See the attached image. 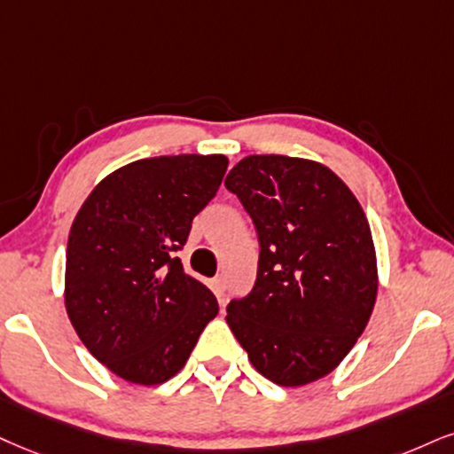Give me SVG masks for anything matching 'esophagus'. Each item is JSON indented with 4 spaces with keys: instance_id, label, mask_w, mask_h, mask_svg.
I'll return each instance as SVG.
<instances>
[{
    "instance_id": "1",
    "label": "esophagus",
    "mask_w": 454,
    "mask_h": 454,
    "mask_svg": "<svg viewBox=\"0 0 454 454\" xmlns=\"http://www.w3.org/2000/svg\"><path fill=\"white\" fill-rule=\"evenodd\" d=\"M210 288H212V293L218 296V299H223V296H225V278H223V276L212 278L210 279Z\"/></svg>"
}]
</instances>
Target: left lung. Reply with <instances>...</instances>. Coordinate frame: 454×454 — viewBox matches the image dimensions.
Masks as SVG:
<instances>
[{"label":"left lung","mask_w":454,"mask_h":454,"mask_svg":"<svg viewBox=\"0 0 454 454\" xmlns=\"http://www.w3.org/2000/svg\"><path fill=\"white\" fill-rule=\"evenodd\" d=\"M259 233L254 288L227 324L262 377L301 387L343 362L366 328L379 276L372 233L351 189L320 161L248 155L231 168Z\"/></svg>","instance_id":"8db88e82"}]
</instances>
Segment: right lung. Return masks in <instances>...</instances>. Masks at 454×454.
I'll use <instances>...</instances> for the list:
<instances>
[{"label": "right lung", "mask_w": 454, "mask_h": 454, "mask_svg": "<svg viewBox=\"0 0 454 454\" xmlns=\"http://www.w3.org/2000/svg\"><path fill=\"white\" fill-rule=\"evenodd\" d=\"M225 155H160L105 176L75 215L65 307L77 337L111 372L160 385L184 366L218 313L215 294L175 254L221 187Z\"/></svg>", "instance_id": "add662e5"}]
</instances>
